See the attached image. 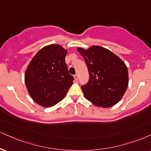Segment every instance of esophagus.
Segmentation results:
<instances>
[{"mask_svg":"<svg viewBox=\"0 0 151 151\" xmlns=\"http://www.w3.org/2000/svg\"><path fill=\"white\" fill-rule=\"evenodd\" d=\"M74 79H75L76 81H77L78 79H79V76H78V74H75V75L74 76Z\"/></svg>","mask_w":151,"mask_h":151,"instance_id":"obj_1","label":"esophagus"}]
</instances>
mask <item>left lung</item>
I'll list each match as a JSON object with an SVG mask.
<instances>
[{
    "label": "left lung",
    "instance_id": "left-lung-1",
    "mask_svg": "<svg viewBox=\"0 0 151 151\" xmlns=\"http://www.w3.org/2000/svg\"><path fill=\"white\" fill-rule=\"evenodd\" d=\"M83 56L89 80L81 86L83 96L94 105L107 108L114 106L123 97L129 84L127 67L108 49L99 46L77 48Z\"/></svg>",
    "mask_w": 151,
    "mask_h": 151
}]
</instances>
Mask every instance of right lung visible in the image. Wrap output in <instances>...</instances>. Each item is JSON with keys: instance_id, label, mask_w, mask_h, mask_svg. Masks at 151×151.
<instances>
[{"instance_id": "obj_1", "label": "right lung", "mask_w": 151, "mask_h": 151, "mask_svg": "<svg viewBox=\"0 0 151 151\" xmlns=\"http://www.w3.org/2000/svg\"><path fill=\"white\" fill-rule=\"evenodd\" d=\"M68 53L59 44L43 47L29 62L24 74V82L32 99L41 106L49 108L67 95L73 83L65 59Z\"/></svg>"}]
</instances>
